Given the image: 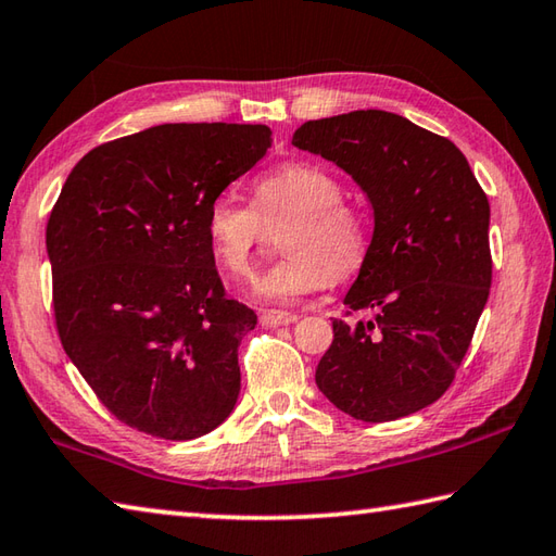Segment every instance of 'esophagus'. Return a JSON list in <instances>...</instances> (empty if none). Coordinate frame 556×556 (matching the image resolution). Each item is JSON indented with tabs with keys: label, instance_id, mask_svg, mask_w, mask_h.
<instances>
[{
	"label": "esophagus",
	"instance_id": "34e87169",
	"mask_svg": "<svg viewBox=\"0 0 556 556\" xmlns=\"http://www.w3.org/2000/svg\"><path fill=\"white\" fill-rule=\"evenodd\" d=\"M258 321H262V326H266V328H270V326H290V324L298 321V314L266 309V312L258 314Z\"/></svg>",
	"mask_w": 556,
	"mask_h": 556
}]
</instances>
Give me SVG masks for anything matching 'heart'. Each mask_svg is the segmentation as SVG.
<instances>
[{
    "instance_id": "b5f03b06",
    "label": "heart",
    "mask_w": 556,
    "mask_h": 556,
    "mask_svg": "<svg viewBox=\"0 0 556 556\" xmlns=\"http://www.w3.org/2000/svg\"><path fill=\"white\" fill-rule=\"evenodd\" d=\"M343 197L341 177L314 161L282 163L258 177L254 208L230 194L215 197L203 218L215 264L235 278L247 276L262 237V220L292 215L282 237V252L288 254L256 276V298L294 302L328 288L333 276L350 278L365 264L369 237L362 213Z\"/></svg>"
}]
</instances>
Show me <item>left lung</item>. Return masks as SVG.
I'll list each match as a JSON object with an SVG mask.
<instances>
[{"instance_id": "8db88e82", "label": "left lung", "mask_w": 556, "mask_h": 556, "mask_svg": "<svg viewBox=\"0 0 556 556\" xmlns=\"http://www.w3.org/2000/svg\"><path fill=\"white\" fill-rule=\"evenodd\" d=\"M292 146L365 191L374 232L345 294L369 321H333L316 387L362 422H391L451 387L490 298V201L456 146L383 110L304 122Z\"/></svg>"}]
</instances>
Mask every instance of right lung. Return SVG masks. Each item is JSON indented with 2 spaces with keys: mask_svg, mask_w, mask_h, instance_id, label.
Returning a JSON list of instances; mask_svg holds the SVG:
<instances>
[{
  "mask_svg": "<svg viewBox=\"0 0 556 556\" xmlns=\"http://www.w3.org/2000/svg\"><path fill=\"white\" fill-rule=\"evenodd\" d=\"M266 124H161L98 146L48 220L64 353L108 410L189 441L228 420L256 314L225 298L208 203L270 149Z\"/></svg>",
  "mask_w": 556,
  "mask_h": 556,
  "instance_id": "obj_1",
  "label": "right lung"
}]
</instances>
